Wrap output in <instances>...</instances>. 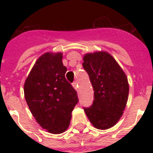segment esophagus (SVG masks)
I'll return each instance as SVG.
<instances>
[{
	"instance_id": "obj_1",
	"label": "esophagus",
	"mask_w": 153,
	"mask_h": 153,
	"mask_svg": "<svg viewBox=\"0 0 153 153\" xmlns=\"http://www.w3.org/2000/svg\"><path fill=\"white\" fill-rule=\"evenodd\" d=\"M73 86L74 87V89H75L76 91H79V89H78V85H77V83L76 82H74V83H73Z\"/></svg>"
}]
</instances>
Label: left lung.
Instances as JSON below:
<instances>
[{"label": "left lung", "mask_w": 153, "mask_h": 153, "mask_svg": "<svg viewBox=\"0 0 153 153\" xmlns=\"http://www.w3.org/2000/svg\"><path fill=\"white\" fill-rule=\"evenodd\" d=\"M83 67L94 91L90 107L83 108L90 123L98 129L116 125L123 116L129 96L125 73L114 58L104 51L86 53Z\"/></svg>", "instance_id": "obj_1"}]
</instances>
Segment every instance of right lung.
<instances>
[{"label":"right lung","instance_id":"1","mask_svg":"<svg viewBox=\"0 0 153 153\" xmlns=\"http://www.w3.org/2000/svg\"><path fill=\"white\" fill-rule=\"evenodd\" d=\"M62 53H45L37 59L24 83V97L31 113L43 129L53 134L65 132L79 100L65 78Z\"/></svg>","mask_w":153,"mask_h":153}]
</instances>
